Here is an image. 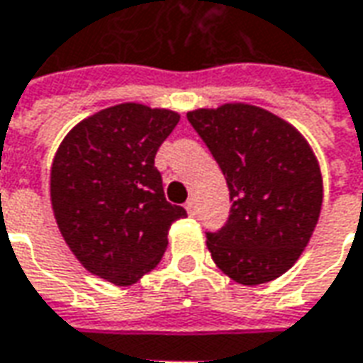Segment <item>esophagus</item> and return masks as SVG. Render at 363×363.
I'll return each instance as SVG.
<instances>
[{"mask_svg": "<svg viewBox=\"0 0 363 363\" xmlns=\"http://www.w3.org/2000/svg\"><path fill=\"white\" fill-rule=\"evenodd\" d=\"M184 210L189 212V216H196V202L190 199L186 200V204H184Z\"/></svg>", "mask_w": 363, "mask_h": 363, "instance_id": "esophagus-1", "label": "esophagus"}]
</instances>
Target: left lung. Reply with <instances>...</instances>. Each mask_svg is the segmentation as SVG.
I'll list each match as a JSON object with an SVG mask.
<instances>
[{"instance_id":"8db88e82","label":"left lung","mask_w":363,"mask_h":363,"mask_svg":"<svg viewBox=\"0 0 363 363\" xmlns=\"http://www.w3.org/2000/svg\"><path fill=\"white\" fill-rule=\"evenodd\" d=\"M230 189L228 224L206 234L208 252L243 287L269 283L305 252L323 208V173L305 135L243 102L186 113Z\"/></svg>"}]
</instances>
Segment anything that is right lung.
I'll list each match as a JSON object with an SVG mask.
<instances>
[{
    "label": "right lung",
    "instance_id": "1",
    "mask_svg": "<svg viewBox=\"0 0 363 363\" xmlns=\"http://www.w3.org/2000/svg\"><path fill=\"white\" fill-rule=\"evenodd\" d=\"M181 116L125 102L96 111L67 133L50 167L58 230L86 271L129 287L155 269L173 222L186 216L164 199L155 169Z\"/></svg>",
    "mask_w": 363,
    "mask_h": 363
}]
</instances>
